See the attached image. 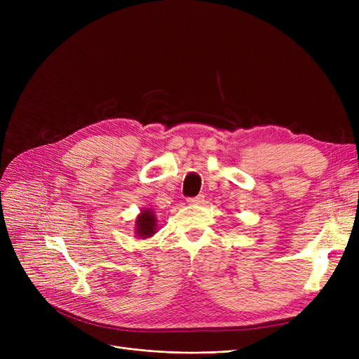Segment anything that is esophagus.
<instances>
[{
    "instance_id": "esophagus-1",
    "label": "esophagus",
    "mask_w": 359,
    "mask_h": 359,
    "mask_svg": "<svg viewBox=\"0 0 359 359\" xmlns=\"http://www.w3.org/2000/svg\"><path fill=\"white\" fill-rule=\"evenodd\" d=\"M205 199L203 195H198V196H192V198H187V202H189L191 205H198V203H202Z\"/></svg>"
}]
</instances>
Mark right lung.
<instances>
[{"label": "right lung", "instance_id": "add662e5", "mask_svg": "<svg viewBox=\"0 0 359 359\" xmlns=\"http://www.w3.org/2000/svg\"><path fill=\"white\" fill-rule=\"evenodd\" d=\"M137 231L140 237H149L156 233V217L153 211H144L137 219Z\"/></svg>", "mask_w": 359, "mask_h": 359}]
</instances>
